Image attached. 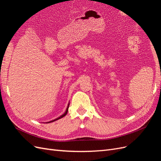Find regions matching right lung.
<instances>
[{
  "instance_id": "right-lung-1",
  "label": "right lung",
  "mask_w": 161,
  "mask_h": 161,
  "mask_svg": "<svg viewBox=\"0 0 161 161\" xmlns=\"http://www.w3.org/2000/svg\"><path fill=\"white\" fill-rule=\"evenodd\" d=\"M69 103L68 104V107H67V108H66V111L64 112V114H63L62 115H60V117H58V118H56V119H53V120H52V121H48V122H46L47 124V123H51V122H53V121H56V120H58V119H61V118H62L63 117H64L66 114H67V113H68V111H69Z\"/></svg>"
}]
</instances>
